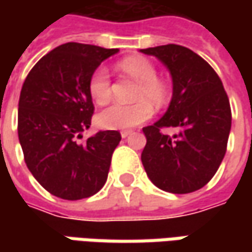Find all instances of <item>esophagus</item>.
Masks as SVG:
<instances>
[{"mask_svg":"<svg viewBox=\"0 0 252 252\" xmlns=\"http://www.w3.org/2000/svg\"><path fill=\"white\" fill-rule=\"evenodd\" d=\"M131 130H122L121 131V136L125 139V137H127V136H130Z\"/></svg>","mask_w":252,"mask_h":252,"instance_id":"obj_1","label":"esophagus"}]
</instances>
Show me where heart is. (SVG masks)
Wrapping results in <instances>:
<instances>
[{"label": "heart", "instance_id": "b5f03b06", "mask_svg": "<svg viewBox=\"0 0 252 252\" xmlns=\"http://www.w3.org/2000/svg\"><path fill=\"white\" fill-rule=\"evenodd\" d=\"M121 68L123 73L139 81L133 95V99L137 102L130 105L113 103L99 112L96 121L103 129H129L139 126L151 118V106L161 109L169 101V87L157 78V68L149 59L143 56H131L122 60ZM88 90L92 99L98 105H103L111 99V74L106 67H98L92 73Z\"/></svg>", "mask_w": 252, "mask_h": 252}]
</instances>
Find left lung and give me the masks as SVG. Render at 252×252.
Returning <instances> with one entry per match:
<instances>
[{"label": "left lung", "mask_w": 252, "mask_h": 252, "mask_svg": "<svg viewBox=\"0 0 252 252\" xmlns=\"http://www.w3.org/2000/svg\"><path fill=\"white\" fill-rule=\"evenodd\" d=\"M156 56L172 77V98L154 125L143 127L147 139L141 162L147 177L171 193L203 188L220 167L231 129L228 96L216 71L200 56L179 44L141 49ZM162 127L179 130L172 138Z\"/></svg>", "instance_id": "8db88e82"}]
</instances>
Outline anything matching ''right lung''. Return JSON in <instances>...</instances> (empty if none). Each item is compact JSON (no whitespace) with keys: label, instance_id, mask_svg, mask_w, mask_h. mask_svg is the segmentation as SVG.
<instances>
[{"label":"right lung","instance_id":"1","mask_svg":"<svg viewBox=\"0 0 252 252\" xmlns=\"http://www.w3.org/2000/svg\"><path fill=\"white\" fill-rule=\"evenodd\" d=\"M118 52L94 44H62L34 64L22 85L18 136L25 162L57 198H90L106 182L121 133L105 130L85 141L78 139L91 126L94 113L90 78Z\"/></svg>","mask_w":252,"mask_h":252}]
</instances>
